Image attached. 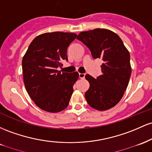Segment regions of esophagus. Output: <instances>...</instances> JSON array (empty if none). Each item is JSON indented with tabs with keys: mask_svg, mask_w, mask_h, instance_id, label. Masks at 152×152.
<instances>
[{
	"mask_svg": "<svg viewBox=\"0 0 152 152\" xmlns=\"http://www.w3.org/2000/svg\"><path fill=\"white\" fill-rule=\"evenodd\" d=\"M85 74H84V73H79V77L80 79H83V78H85Z\"/></svg>",
	"mask_w": 152,
	"mask_h": 152,
	"instance_id": "esophagus-1",
	"label": "esophagus"
}]
</instances>
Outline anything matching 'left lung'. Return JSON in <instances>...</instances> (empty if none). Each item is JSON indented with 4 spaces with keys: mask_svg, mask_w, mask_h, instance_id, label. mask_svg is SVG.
Returning <instances> with one entry per match:
<instances>
[{
    "mask_svg": "<svg viewBox=\"0 0 152 152\" xmlns=\"http://www.w3.org/2000/svg\"><path fill=\"white\" fill-rule=\"evenodd\" d=\"M94 59L101 58V75H86L90 88L85 92L89 105L98 110L113 108L122 98L131 77L130 54L116 34L105 28L83 31L77 37Z\"/></svg>",
    "mask_w": 152,
    "mask_h": 152,
    "instance_id": "8db88e82",
    "label": "left lung"
}]
</instances>
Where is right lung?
Masks as SVG:
<instances>
[{"label": "right lung", "mask_w": 152, "mask_h": 152, "mask_svg": "<svg viewBox=\"0 0 152 152\" xmlns=\"http://www.w3.org/2000/svg\"><path fill=\"white\" fill-rule=\"evenodd\" d=\"M77 35L67 32L45 33L30 44L22 59L26 90L39 108L50 113L67 107L78 72H62L63 60L67 61V49Z\"/></svg>", "instance_id": "obj_1"}]
</instances>
